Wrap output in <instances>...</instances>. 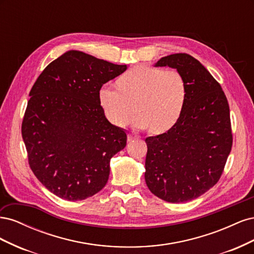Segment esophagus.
I'll use <instances>...</instances> for the list:
<instances>
[{
  "instance_id": "obj_1",
  "label": "esophagus",
  "mask_w": 254,
  "mask_h": 254,
  "mask_svg": "<svg viewBox=\"0 0 254 254\" xmlns=\"http://www.w3.org/2000/svg\"><path fill=\"white\" fill-rule=\"evenodd\" d=\"M137 137H139V136H137V135H135V134H132V133H129V134H128V141H129V142H131V141H133V140H136V139H137Z\"/></svg>"
}]
</instances>
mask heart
<instances>
[{"instance_id":"b5f03b06","label":"heart","mask_w":254,"mask_h":254,"mask_svg":"<svg viewBox=\"0 0 254 254\" xmlns=\"http://www.w3.org/2000/svg\"><path fill=\"white\" fill-rule=\"evenodd\" d=\"M188 89L183 76L162 67L139 65L122 74L118 87L104 84L98 99L112 124L124 126L134 109L133 125L150 128L153 134L171 130L180 120L187 104Z\"/></svg>"}]
</instances>
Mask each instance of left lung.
<instances>
[{
  "label": "left lung",
  "mask_w": 254,
  "mask_h": 254,
  "mask_svg": "<svg viewBox=\"0 0 254 254\" xmlns=\"http://www.w3.org/2000/svg\"><path fill=\"white\" fill-rule=\"evenodd\" d=\"M155 66L176 68L188 96L171 130L146 137L145 181L162 200L187 202L213 188L224 172L233 141L229 104L220 84L189 54L162 57Z\"/></svg>",
  "instance_id": "left-lung-1"
}]
</instances>
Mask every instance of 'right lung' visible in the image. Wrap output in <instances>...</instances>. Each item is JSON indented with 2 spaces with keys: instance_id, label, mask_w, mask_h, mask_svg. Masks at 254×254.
I'll list each match as a JSON object with an SVG mask.
<instances>
[{
  "instance_id": "1",
  "label": "right lung",
  "mask_w": 254,
  "mask_h": 254,
  "mask_svg": "<svg viewBox=\"0 0 254 254\" xmlns=\"http://www.w3.org/2000/svg\"><path fill=\"white\" fill-rule=\"evenodd\" d=\"M126 70V64L67 51L29 92L22 122L28 163L38 180L64 200L98 193L108 181L111 158L125 148V130L106 119L98 92Z\"/></svg>"
}]
</instances>
